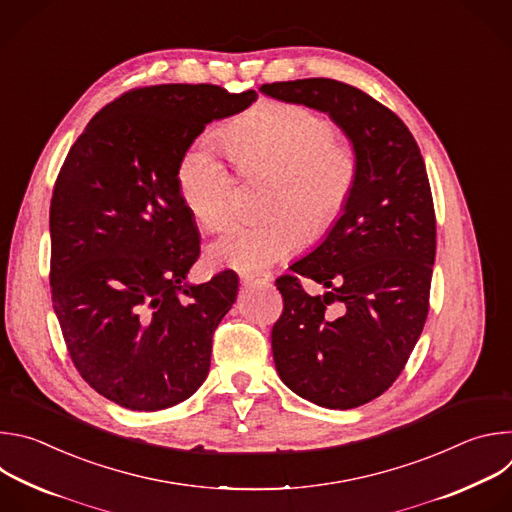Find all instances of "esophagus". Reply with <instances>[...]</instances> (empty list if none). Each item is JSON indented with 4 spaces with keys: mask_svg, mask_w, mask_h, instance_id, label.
<instances>
[{
    "mask_svg": "<svg viewBox=\"0 0 512 512\" xmlns=\"http://www.w3.org/2000/svg\"><path fill=\"white\" fill-rule=\"evenodd\" d=\"M271 281L269 273H243L241 283L245 287H255V285H267Z\"/></svg>",
    "mask_w": 512,
    "mask_h": 512,
    "instance_id": "esophagus-1",
    "label": "esophagus"
}]
</instances>
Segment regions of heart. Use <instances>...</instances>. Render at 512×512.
I'll return each mask as SVG.
<instances>
[{"mask_svg":"<svg viewBox=\"0 0 512 512\" xmlns=\"http://www.w3.org/2000/svg\"><path fill=\"white\" fill-rule=\"evenodd\" d=\"M227 148L245 178H273L265 221L233 225L208 247L214 265L263 271L320 239L344 214L356 180L358 156L336 141L334 123L298 103L269 101L237 119ZM178 190L194 221L216 231L235 210V176L212 137L196 139L178 166Z\"/></svg>","mask_w":512,"mask_h":512,"instance_id":"1","label":"heart"}]
</instances>
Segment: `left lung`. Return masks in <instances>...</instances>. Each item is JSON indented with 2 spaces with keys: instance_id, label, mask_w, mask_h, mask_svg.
Instances as JSON below:
<instances>
[{
  "instance_id": "1",
  "label": "left lung",
  "mask_w": 512,
  "mask_h": 512,
  "mask_svg": "<svg viewBox=\"0 0 512 512\" xmlns=\"http://www.w3.org/2000/svg\"><path fill=\"white\" fill-rule=\"evenodd\" d=\"M259 91L328 113L358 156L340 221L275 281L283 312L271 330L275 369L291 391L320 407L352 409L395 383L427 318L435 212L425 164L407 125L356 87L300 79ZM300 276L327 291L306 295ZM332 303L338 317L327 314Z\"/></svg>"
}]
</instances>
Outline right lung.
<instances>
[{
    "instance_id": "1",
    "label": "right lung",
    "mask_w": 512,
    "mask_h": 512,
    "mask_svg": "<svg viewBox=\"0 0 512 512\" xmlns=\"http://www.w3.org/2000/svg\"><path fill=\"white\" fill-rule=\"evenodd\" d=\"M255 91L156 85L103 107L72 145L50 202V287L81 377L131 411L182 403L204 383L212 334L233 308L225 269L188 283L200 237L178 166L214 119L245 111Z\"/></svg>"
}]
</instances>
